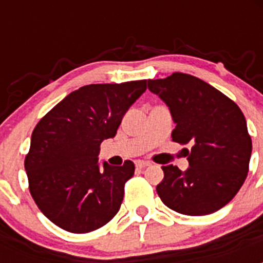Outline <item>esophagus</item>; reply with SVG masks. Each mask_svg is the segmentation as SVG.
Returning <instances> with one entry per match:
<instances>
[{
    "label": "esophagus",
    "instance_id": "esophagus-1",
    "mask_svg": "<svg viewBox=\"0 0 263 263\" xmlns=\"http://www.w3.org/2000/svg\"><path fill=\"white\" fill-rule=\"evenodd\" d=\"M150 166V162H146V160H136V167H138V168H145V167Z\"/></svg>",
    "mask_w": 263,
    "mask_h": 263
}]
</instances>
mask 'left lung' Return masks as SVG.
<instances>
[{
  "label": "left lung",
  "instance_id": "8db88e82",
  "mask_svg": "<svg viewBox=\"0 0 263 263\" xmlns=\"http://www.w3.org/2000/svg\"><path fill=\"white\" fill-rule=\"evenodd\" d=\"M150 92L170 109L175 122L173 141L185 148L188 167L162 166L157 185L160 200L170 210L188 216L221 210L245 182L252 155V138L243 113L234 101L195 76L175 72L148 80Z\"/></svg>",
  "mask_w": 263,
  "mask_h": 263
}]
</instances>
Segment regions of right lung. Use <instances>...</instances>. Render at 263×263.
Masks as SVG:
<instances>
[{
  "instance_id": "add662e5",
  "label": "right lung",
  "mask_w": 263,
  "mask_h": 263,
  "mask_svg": "<svg viewBox=\"0 0 263 263\" xmlns=\"http://www.w3.org/2000/svg\"><path fill=\"white\" fill-rule=\"evenodd\" d=\"M146 90V80L90 84L73 90L36 124L25 158L32 199L53 224L88 233L115 217L134 163L100 164V145ZM103 168L101 169V167Z\"/></svg>"
}]
</instances>
